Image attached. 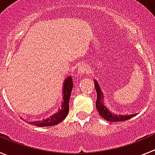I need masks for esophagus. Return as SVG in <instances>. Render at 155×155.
Returning a JSON list of instances; mask_svg holds the SVG:
<instances>
[{
  "label": "esophagus",
  "instance_id": "obj_1",
  "mask_svg": "<svg viewBox=\"0 0 155 155\" xmlns=\"http://www.w3.org/2000/svg\"><path fill=\"white\" fill-rule=\"evenodd\" d=\"M89 68H88V66L85 64H80L78 66V73L79 75H84L87 73L88 71Z\"/></svg>",
  "mask_w": 155,
  "mask_h": 155
}]
</instances>
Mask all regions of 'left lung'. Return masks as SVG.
Wrapping results in <instances>:
<instances>
[{"mask_svg": "<svg viewBox=\"0 0 155 155\" xmlns=\"http://www.w3.org/2000/svg\"><path fill=\"white\" fill-rule=\"evenodd\" d=\"M94 88L96 90L97 92V99L95 102L97 110L98 113L102 118L105 119V120H108L109 122H120L127 120L136 116V114H130V115H116L114 113H112L109 111L103 102V94L102 92V90L100 89V87L98 85V82L96 80L94 81Z\"/></svg>", "mask_w": 155, "mask_h": 155, "instance_id": "obj_1", "label": "left lung"}]
</instances>
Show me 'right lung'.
<instances>
[{
    "label": "right lung",
    "mask_w": 155,
    "mask_h": 155,
    "mask_svg": "<svg viewBox=\"0 0 155 155\" xmlns=\"http://www.w3.org/2000/svg\"><path fill=\"white\" fill-rule=\"evenodd\" d=\"M73 81H72V78L71 76L68 77L64 81V84H63V102L61 107L59 109L57 113L50 115L49 117L43 120H39L38 121L33 120V121L29 122L32 125H35L36 127H50V126H54L61 123V121L66 118L68 116V112H69V101L70 97H71V91L73 88Z\"/></svg>",
    "instance_id": "obj_1"
}]
</instances>
